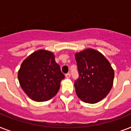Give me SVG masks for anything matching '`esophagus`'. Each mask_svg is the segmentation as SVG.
Returning a JSON list of instances; mask_svg holds the SVG:
<instances>
[{
  "label": "esophagus",
  "instance_id": "obj_1",
  "mask_svg": "<svg viewBox=\"0 0 131 131\" xmlns=\"http://www.w3.org/2000/svg\"><path fill=\"white\" fill-rule=\"evenodd\" d=\"M65 77H66V78H70V77H71V74L67 73L65 75Z\"/></svg>",
  "mask_w": 131,
  "mask_h": 131
}]
</instances>
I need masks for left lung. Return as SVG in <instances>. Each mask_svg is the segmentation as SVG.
<instances>
[{
  "label": "left lung",
  "instance_id": "left-lung-1",
  "mask_svg": "<svg viewBox=\"0 0 131 131\" xmlns=\"http://www.w3.org/2000/svg\"><path fill=\"white\" fill-rule=\"evenodd\" d=\"M80 77L75 82L76 94L84 103H96L112 89L114 71L108 60L97 50L87 48L75 53Z\"/></svg>",
  "mask_w": 131,
  "mask_h": 131
}]
</instances>
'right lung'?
Listing matches in <instances>:
<instances>
[{
	"mask_svg": "<svg viewBox=\"0 0 131 131\" xmlns=\"http://www.w3.org/2000/svg\"><path fill=\"white\" fill-rule=\"evenodd\" d=\"M17 78L20 86L30 99L43 102L58 93L64 75L56 62L53 53L39 49L22 62Z\"/></svg>",
	"mask_w": 131,
	"mask_h": 131,
	"instance_id": "1",
	"label": "right lung"
}]
</instances>
